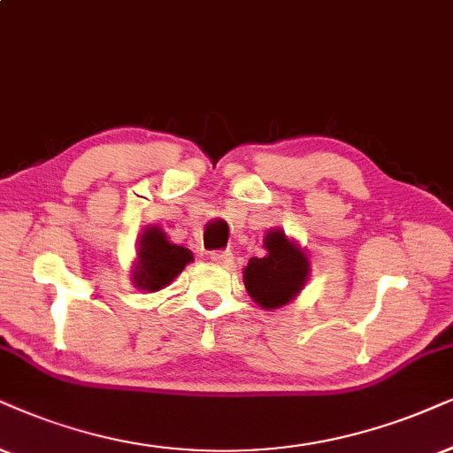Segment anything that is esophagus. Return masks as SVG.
Here are the masks:
<instances>
[{
  "label": "esophagus",
  "instance_id": "esophagus-1",
  "mask_svg": "<svg viewBox=\"0 0 453 453\" xmlns=\"http://www.w3.org/2000/svg\"><path fill=\"white\" fill-rule=\"evenodd\" d=\"M211 261H215L217 265H230L234 261V255L230 250H213V253H211Z\"/></svg>",
  "mask_w": 453,
  "mask_h": 453
}]
</instances>
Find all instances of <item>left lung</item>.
<instances>
[{
    "label": "left lung",
    "instance_id": "8db88e82",
    "mask_svg": "<svg viewBox=\"0 0 453 453\" xmlns=\"http://www.w3.org/2000/svg\"><path fill=\"white\" fill-rule=\"evenodd\" d=\"M265 249L267 255L263 259L253 257L246 265L244 286L261 307L276 309L295 299L303 288L309 273V261L280 230L267 234Z\"/></svg>",
    "mask_w": 453,
    "mask_h": 453
}]
</instances>
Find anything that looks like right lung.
Listing matches in <instances>:
<instances>
[{
    "label": "right lung",
    "mask_w": 453,
    "mask_h": 453,
    "mask_svg": "<svg viewBox=\"0 0 453 453\" xmlns=\"http://www.w3.org/2000/svg\"><path fill=\"white\" fill-rule=\"evenodd\" d=\"M192 259L190 250L171 244L158 227H146L137 249L134 282L137 288L152 293L167 286Z\"/></svg>",
    "instance_id": "right-lung-1"
}]
</instances>
